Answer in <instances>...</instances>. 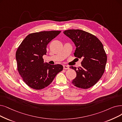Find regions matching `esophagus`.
<instances>
[{
	"label": "esophagus",
	"instance_id": "obj_1",
	"mask_svg": "<svg viewBox=\"0 0 122 122\" xmlns=\"http://www.w3.org/2000/svg\"><path fill=\"white\" fill-rule=\"evenodd\" d=\"M63 68H64V69H65V70L69 69V67L67 65H64L63 66Z\"/></svg>",
	"mask_w": 122,
	"mask_h": 122
}]
</instances>
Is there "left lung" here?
<instances>
[{"instance_id":"8db88e82","label":"left lung","mask_w":122,"mask_h":122,"mask_svg":"<svg viewBox=\"0 0 122 122\" xmlns=\"http://www.w3.org/2000/svg\"><path fill=\"white\" fill-rule=\"evenodd\" d=\"M63 33L76 47L74 56L83 59L81 67L78 69L70 67L77 74L72 84L82 89L93 86L102 77L107 62V57L102 43L95 36L82 30L69 29Z\"/></svg>"}]
</instances>
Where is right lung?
Instances as JSON below:
<instances>
[{
    "mask_svg": "<svg viewBox=\"0 0 122 122\" xmlns=\"http://www.w3.org/2000/svg\"><path fill=\"white\" fill-rule=\"evenodd\" d=\"M60 31H41L31 33L22 41L16 52L18 71L30 88L40 90L50 85L57 74L63 70L60 64L44 63L47 45Z\"/></svg>",
    "mask_w": 122,
    "mask_h": 122,
    "instance_id": "right-lung-1",
    "label": "right lung"
}]
</instances>
